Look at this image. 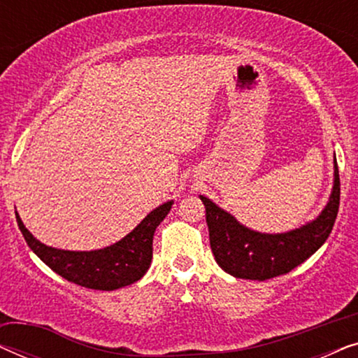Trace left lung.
Here are the masks:
<instances>
[{"label": "left lung", "instance_id": "1", "mask_svg": "<svg viewBox=\"0 0 358 358\" xmlns=\"http://www.w3.org/2000/svg\"><path fill=\"white\" fill-rule=\"evenodd\" d=\"M205 205L210 248L215 261L224 272L236 278L267 280L300 266L326 243L334 227L341 200L339 169L334 156V184L322 212L313 222L287 233H259L244 227L208 197L200 195Z\"/></svg>", "mask_w": 358, "mask_h": 358}]
</instances>
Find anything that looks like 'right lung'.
<instances>
[{
	"instance_id": "obj_1",
	"label": "right lung",
	"mask_w": 358,
	"mask_h": 358,
	"mask_svg": "<svg viewBox=\"0 0 358 358\" xmlns=\"http://www.w3.org/2000/svg\"><path fill=\"white\" fill-rule=\"evenodd\" d=\"M173 203V200H169L156 207L125 238L96 251H65L47 246L24 227L17 212L16 220L27 246L53 272L76 285L110 292L138 282L148 271L153 259L155 231Z\"/></svg>"
}]
</instances>
